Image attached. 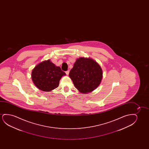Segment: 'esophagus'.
Instances as JSON below:
<instances>
[{
	"label": "esophagus",
	"mask_w": 149,
	"mask_h": 149,
	"mask_svg": "<svg viewBox=\"0 0 149 149\" xmlns=\"http://www.w3.org/2000/svg\"><path fill=\"white\" fill-rule=\"evenodd\" d=\"M69 70H68V71H67L65 72V73H66L67 75H69Z\"/></svg>",
	"instance_id": "obj_1"
}]
</instances>
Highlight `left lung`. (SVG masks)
I'll return each mask as SVG.
<instances>
[{"instance_id":"8db88e82","label":"left lung","mask_w":149,"mask_h":149,"mask_svg":"<svg viewBox=\"0 0 149 149\" xmlns=\"http://www.w3.org/2000/svg\"><path fill=\"white\" fill-rule=\"evenodd\" d=\"M102 75L101 68L96 61L84 57L76 60L69 73L75 88L84 93L96 89L101 83Z\"/></svg>"}]
</instances>
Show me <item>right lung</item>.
Wrapping results in <instances>:
<instances>
[{
	"instance_id": "right-lung-1",
	"label": "right lung",
	"mask_w": 149,
	"mask_h": 149,
	"mask_svg": "<svg viewBox=\"0 0 149 149\" xmlns=\"http://www.w3.org/2000/svg\"><path fill=\"white\" fill-rule=\"evenodd\" d=\"M65 72L59 67L48 60L39 63L35 67L31 73L33 81L40 90L49 92L57 88L61 77Z\"/></svg>"
}]
</instances>
